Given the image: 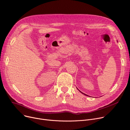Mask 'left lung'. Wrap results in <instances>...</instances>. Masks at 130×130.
Segmentation results:
<instances>
[{
	"mask_svg": "<svg viewBox=\"0 0 130 130\" xmlns=\"http://www.w3.org/2000/svg\"><path fill=\"white\" fill-rule=\"evenodd\" d=\"M77 89H78V88H77ZM78 90H79V89H78ZM79 91H80V90H79ZM80 91V92H81V91ZM82 94H84V95H85V96H88V95H86V94H84V93H83V92H82Z\"/></svg>",
	"mask_w": 130,
	"mask_h": 130,
	"instance_id": "8db88e82",
	"label": "left lung"
}]
</instances>
